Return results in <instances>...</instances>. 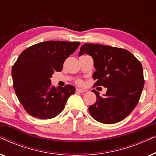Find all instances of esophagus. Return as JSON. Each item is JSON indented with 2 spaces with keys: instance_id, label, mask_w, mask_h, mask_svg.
Segmentation results:
<instances>
[{
  "instance_id": "obj_1",
  "label": "esophagus",
  "mask_w": 156,
  "mask_h": 156,
  "mask_svg": "<svg viewBox=\"0 0 156 156\" xmlns=\"http://www.w3.org/2000/svg\"><path fill=\"white\" fill-rule=\"evenodd\" d=\"M76 91H78V92H81V93H84V92H85V91H86V90H85V89H80V88L76 89Z\"/></svg>"
}]
</instances>
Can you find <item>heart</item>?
<instances>
[{
	"instance_id": "1",
	"label": "heart",
	"mask_w": 156,
	"mask_h": 156,
	"mask_svg": "<svg viewBox=\"0 0 156 156\" xmlns=\"http://www.w3.org/2000/svg\"><path fill=\"white\" fill-rule=\"evenodd\" d=\"M80 82H80H80H80Z\"/></svg>"
}]
</instances>
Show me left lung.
<instances>
[{"label": "left lung", "instance_id": "1", "mask_svg": "<svg viewBox=\"0 0 156 156\" xmlns=\"http://www.w3.org/2000/svg\"><path fill=\"white\" fill-rule=\"evenodd\" d=\"M87 54L93 58L97 82L94 86L107 88L104 97L95 90L97 99L89 107L96 121L106 124L122 121L134 109L144 85V72L140 61L124 49L99 44L87 43L80 48L79 56Z\"/></svg>", "mask_w": 156, "mask_h": 156}]
</instances>
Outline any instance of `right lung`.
I'll return each instance as SVG.
<instances>
[{"mask_svg": "<svg viewBox=\"0 0 156 156\" xmlns=\"http://www.w3.org/2000/svg\"><path fill=\"white\" fill-rule=\"evenodd\" d=\"M80 42L46 41L27 48L12 66V77L17 97L25 110L40 119L54 118L64 109L75 87L52 86L55 72L62 70L65 59L75 52Z\"/></svg>", "mask_w": 156, "mask_h": 156, "instance_id": "obj_1", "label": "right lung"}]
</instances>
